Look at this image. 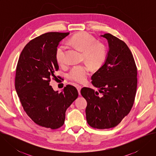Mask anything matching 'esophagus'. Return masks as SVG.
I'll use <instances>...</instances> for the list:
<instances>
[{"mask_svg":"<svg viewBox=\"0 0 156 156\" xmlns=\"http://www.w3.org/2000/svg\"><path fill=\"white\" fill-rule=\"evenodd\" d=\"M81 86H80V85H76V89H77V90H78V94L80 95V91H81Z\"/></svg>","mask_w":156,"mask_h":156,"instance_id":"esophagus-1","label":"esophagus"}]
</instances>
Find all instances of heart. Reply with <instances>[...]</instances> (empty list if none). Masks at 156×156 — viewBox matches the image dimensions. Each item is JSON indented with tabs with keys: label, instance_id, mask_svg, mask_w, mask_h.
I'll return each instance as SVG.
<instances>
[{
	"label": "heart",
	"instance_id": "heart-1",
	"mask_svg": "<svg viewBox=\"0 0 156 156\" xmlns=\"http://www.w3.org/2000/svg\"><path fill=\"white\" fill-rule=\"evenodd\" d=\"M69 46L83 51V59L93 69L102 65L106 58V50L104 44L86 32H80L73 35L67 42ZM56 61L60 65L65 63V51L63 47L57 49L55 53ZM90 73V66L86 64L75 65L68 73V78L76 83L84 82Z\"/></svg>",
	"mask_w": 156,
	"mask_h": 156
}]
</instances>
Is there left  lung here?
<instances>
[{
	"instance_id": "8db88e82",
	"label": "left lung",
	"mask_w": 156,
	"mask_h": 156,
	"mask_svg": "<svg viewBox=\"0 0 156 156\" xmlns=\"http://www.w3.org/2000/svg\"><path fill=\"white\" fill-rule=\"evenodd\" d=\"M108 44L104 64L91 76V88L83 87L81 94L87 101V123L97 129L118 125L134 104L137 87V68L126 44L109 33L101 35ZM100 92L102 95L100 97Z\"/></svg>"
}]
</instances>
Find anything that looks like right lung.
I'll return each mask as SVG.
<instances>
[{
  "label": "right lung",
  "instance_id": "obj_1",
  "mask_svg": "<svg viewBox=\"0 0 156 156\" xmlns=\"http://www.w3.org/2000/svg\"><path fill=\"white\" fill-rule=\"evenodd\" d=\"M69 34L51 32L32 39L21 52L16 69L15 90L25 112L37 125L52 129L63 125L66 109L78 96L72 85L60 93L49 85L58 70L57 47Z\"/></svg>",
  "mask_w": 156,
  "mask_h": 156
}]
</instances>
